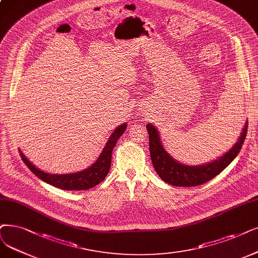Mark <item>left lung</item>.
<instances>
[{"label":"left lung","mask_w":258,"mask_h":258,"mask_svg":"<svg viewBox=\"0 0 258 258\" xmlns=\"http://www.w3.org/2000/svg\"><path fill=\"white\" fill-rule=\"evenodd\" d=\"M146 128L149 135L150 158L159 177L172 186L190 187L212 180L238 156L248 131V121L244 123L238 140L228 152L202 165H185L173 159L165 150L158 129L150 122L147 123Z\"/></svg>","instance_id":"left-lung-1"}]
</instances>
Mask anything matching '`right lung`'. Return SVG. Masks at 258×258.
<instances>
[{"label": "right lung", "instance_id": "add662e5", "mask_svg": "<svg viewBox=\"0 0 258 258\" xmlns=\"http://www.w3.org/2000/svg\"><path fill=\"white\" fill-rule=\"evenodd\" d=\"M127 128V123L123 122L113 130L112 135L108 139V142L99 154L98 159L91 165L90 167L77 171L74 173H48L39 169L37 166L30 162L25 154L19 149L20 156H21L23 162L27 165V167L32 170L36 176L42 181L53 185L55 187L64 189V190H86L96 186L102 180H104L110 170L111 158L113 148L115 147L117 140L125 132Z\"/></svg>", "mask_w": 258, "mask_h": 258}]
</instances>
